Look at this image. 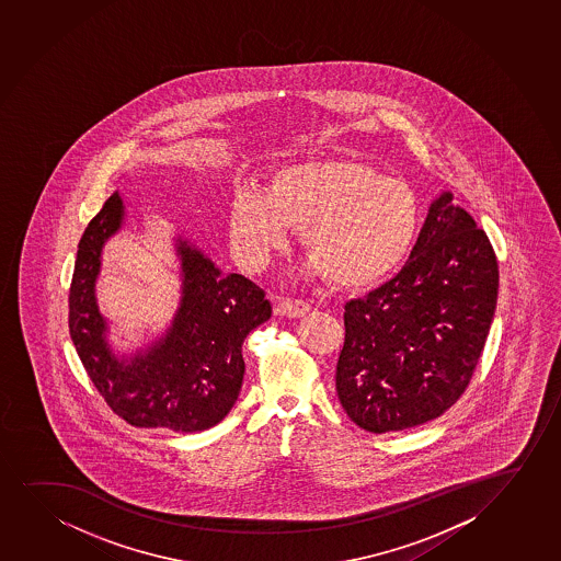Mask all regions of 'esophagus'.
I'll return each instance as SVG.
<instances>
[{
	"label": "esophagus",
	"mask_w": 561,
	"mask_h": 561,
	"mask_svg": "<svg viewBox=\"0 0 561 561\" xmlns=\"http://www.w3.org/2000/svg\"><path fill=\"white\" fill-rule=\"evenodd\" d=\"M310 308H312V306L308 305L306 300L289 299V297H287V299H282L277 302L276 313L287 316V318H300V316L310 312Z\"/></svg>",
	"instance_id": "obj_1"
}]
</instances>
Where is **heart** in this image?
<instances>
[{"label":"heart","mask_w":561,"mask_h":561,"mask_svg":"<svg viewBox=\"0 0 561 561\" xmlns=\"http://www.w3.org/2000/svg\"><path fill=\"white\" fill-rule=\"evenodd\" d=\"M302 228L310 270L362 289L400 264L415 243L421 204L408 182L352 160L279 169L268 190L240 188L230 204V238L241 261L259 266Z\"/></svg>","instance_id":"obj_1"}]
</instances>
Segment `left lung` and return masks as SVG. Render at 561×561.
Here are the masks:
<instances>
[{
  "instance_id": "obj_1",
  "label": "left lung",
  "mask_w": 561,
  "mask_h": 561,
  "mask_svg": "<svg viewBox=\"0 0 561 561\" xmlns=\"http://www.w3.org/2000/svg\"><path fill=\"white\" fill-rule=\"evenodd\" d=\"M499 293L488 233L444 194L398 276L344 306L335 385L359 428H413L453 408L472 380Z\"/></svg>"
}]
</instances>
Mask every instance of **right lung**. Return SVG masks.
I'll list each match as a JSON object with an SVG mask.
<instances>
[{"label":"right lung","mask_w":561,"mask_h":561,"mask_svg":"<svg viewBox=\"0 0 561 561\" xmlns=\"http://www.w3.org/2000/svg\"><path fill=\"white\" fill-rule=\"evenodd\" d=\"M124 219L119 194L104 202L81 236L68 295V328L89 379L119 419L139 428L202 432L225 419L240 396L241 346L270 320L266 293L241 274H220L188 241L179 240L182 302L168 336L131 364L104 339L95 300L101 248Z\"/></svg>","instance_id":"right-lung-1"}]
</instances>
